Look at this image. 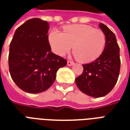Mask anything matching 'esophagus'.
Wrapping results in <instances>:
<instances>
[{
    "label": "esophagus",
    "instance_id": "esophagus-1",
    "mask_svg": "<svg viewBox=\"0 0 130 130\" xmlns=\"http://www.w3.org/2000/svg\"><path fill=\"white\" fill-rule=\"evenodd\" d=\"M67 64H68V66H72V65H73V64H74V62H73V61H70V60H68V61H67Z\"/></svg>",
    "mask_w": 130,
    "mask_h": 130
}]
</instances>
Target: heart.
I'll return each mask as SVG.
<instances>
[{
  "label": "heart",
  "mask_w": 130,
  "mask_h": 130,
  "mask_svg": "<svg viewBox=\"0 0 130 130\" xmlns=\"http://www.w3.org/2000/svg\"><path fill=\"white\" fill-rule=\"evenodd\" d=\"M53 51L64 56L73 46V52L79 61L88 63L100 57L106 44V38L101 30L86 24H73L64 28L63 33L53 29L48 35Z\"/></svg>",
  "instance_id": "heart-1"
}]
</instances>
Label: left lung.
Returning a JSON list of instances; mask_svg holds the SVG:
<instances>
[{
	"label": "left lung",
	"instance_id": "left-lung-1",
	"mask_svg": "<svg viewBox=\"0 0 130 130\" xmlns=\"http://www.w3.org/2000/svg\"><path fill=\"white\" fill-rule=\"evenodd\" d=\"M99 27L106 38L103 53L92 62L83 64L82 74L75 79L81 91L95 98L105 96L113 89L121 67L120 49L115 34L103 23L99 24Z\"/></svg>",
	"mask_w": 130,
	"mask_h": 130
}]
</instances>
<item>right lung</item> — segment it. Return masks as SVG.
Here are the masks:
<instances>
[{
  "label": "right lung",
  "mask_w": 130,
  "mask_h": 130,
  "mask_svg": "<svg viewBox=\"0 0 130 130\" xmlns=\"http://www.w3.org/2000/svg\"><path fill=\"white\" fill-rule=\"evenodd\" d=\"M48 23L32 18L18 27L9 45V69L13 81L20 89L40 93L48 89L57 70L67 60L51 51Z\"/></svg>",
  "instance_id": "add662e5"
}]
</instances>
